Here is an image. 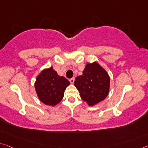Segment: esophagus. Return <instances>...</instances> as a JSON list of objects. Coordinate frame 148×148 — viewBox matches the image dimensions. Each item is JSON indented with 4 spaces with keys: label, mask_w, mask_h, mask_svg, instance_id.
Instances as JSON below:
<instances>
[{
    "label": "esophagus",
    "mask_w": 148,
    "mask_h": 148,
    "mask_svg": "<svg viewBox=\"0 0 148 148\" xmlns=\"http://www.w3.org/2000/svg\"><path fill=\"white\" fill-rule=\"evenodd\" d=\"M74 79H75L74 78H70V82L71 83V84H74Z\"/></svg>",
    "instance_id": "1"
}]
</instances>
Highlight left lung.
<instances>
[{
	"label": "left lung",
	"mask_w": 148,
	"mask_h": 148,
	"mask_svg": "<svg viewBox=\"0 0 148 148\" xmlns=\"http://www.w3.org/2000/svg\"><path fill=\"white\" fill-rule=\"evenodd\" d=\"M82 73L76 77L74 84L82 99L90 106H93L104 100L109 94V76L96 62L88 63Z\"/></svg>",
	"instance_id": "8db88e82"
}]
</instances>
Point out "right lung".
I'll return each mask as SVG.
<instances>
[{"label":"right lung","mask_w":148,"mask_h":148,"mask_svg":"<svg viewBox=\"0 0 148 148\" xmlns=\"http://www.w3.org/2000/svg\"><path fill=\"white\" fill-rule=\"evenodd\" d=\"M70 82L58 75L51 66L42 70L37 76L35 88L39 99L45 105L55 106L64 97V90Z\"/></svg>","instance_id":"1"}]
</instances>
